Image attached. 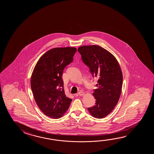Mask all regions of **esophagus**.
<instances>
[{
  "label": "esophagus",
  "instance_id": "esophagus-1",
  "mask_svg": "<svg viewBox=\"0 0 154 154\" xmlns=\"http://www.w3.org/2000/svg\"><path fill=\"white\" fill-rule=\"evenodd\" d=\"M84 92H82V91H81V92H79V93H78V95L79 96H83V95H84Z\"/></svg>",
  "mask_w": 154,
  "mask_h": 154
}]
</instances>
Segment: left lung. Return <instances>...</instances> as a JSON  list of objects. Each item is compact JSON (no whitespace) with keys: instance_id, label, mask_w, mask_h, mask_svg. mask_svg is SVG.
<instances>
[{"instance_id":"obj_1","label":"left lung","mask_w":154,"mask_h":154,"mask_svg":"<svg viewBox=\"0 0 154 154\" xmlns=\"http://www.w3.org/2000/svg\"><path fill=\"white\" fill-rule=\"evenodd\" d=\"M78 51L92 76L98 79V88L93 93L96 105L88 109L94 118H103L113 111L121 95L123 81L121 68L114 56L99 45L81 46Z\"/></svg>"}]
</instances>
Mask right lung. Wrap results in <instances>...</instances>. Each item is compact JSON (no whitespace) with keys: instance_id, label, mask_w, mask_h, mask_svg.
<instances>
[{"instance_id":"obj_1","label":"right lung","mask_w":154,"mask_h":154,"mask_svg":"<svg viewBox=\"0 0 154 154\" xmlns=\"http://www.w3.org/2000/svg\"><path fill=\"white\" fill-rule=\"evenodd\" d=\"M75 47L55 48L45 53L34 68L30 86L35 101L45 116L54 119L62 117L72 99L63 88V70L73 61Z\"/></svg>"}]
</instances>
